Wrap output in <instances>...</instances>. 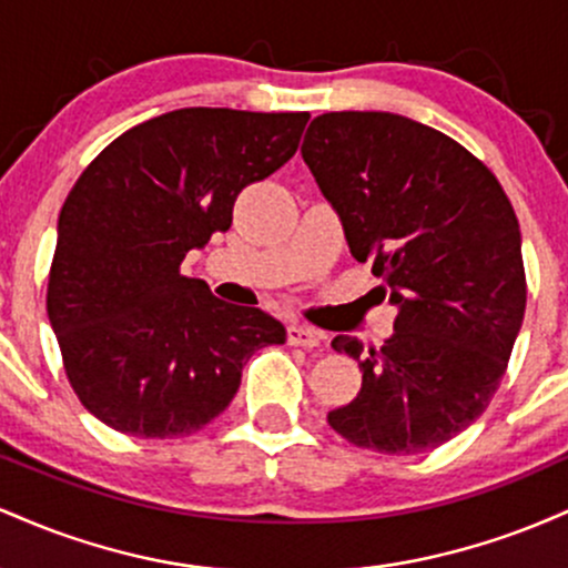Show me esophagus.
Listing matches in <instances>:
<instances>
[{"label":"esophagus","mask_w":568,"mask_h":568,"mask_svg":"<svg viewBox=\"0 0 568 568\" xmlns=\"http://www.w3.org/2000/svg\"><path fill=\"white\" fill-rule=\"evenodd\" d=\"M288 344L291 347H304V349H315L321 344V334L310 325L302 323H291L288 325Z\"/></svg>","instance_id":"esophagus-1"}]
</instances>
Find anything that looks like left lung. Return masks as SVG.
<instances>
[{
  "label": "left lung",
  "instance_id": "obj_1",
  "mask_svg": "<svg viewBox=\"0 0 568 568\" xmlns=\"http://www.w3.org/2000/svg\"><path fill=\"white\" fill-rule=\"evenodd\" d=\"M302 158L336 207L349 253L397 304L379 349L338 334L363 387L328 410L342 438L382 454L448 443L488 408L526 312L520 230L505 189L462 143L389 112L312 120Z\"/></svg>",
  "mask_w": 568,
  "mask_h": 568
}]
</instances>
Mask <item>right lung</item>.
Wrapping results in <instances>:
<instances>
[{
  "label": "right lung",
  "mask_w": 568,
  "mask_h": 568,
  "mask_svg": "<svg viewBox=\"0 0 568 568\" xmlns=\"http://www.w3.org/2000/svg\"><path fill=\"white\" fill-rule=\"evenodd\" d=\"M310 112L192 106L125 130L84 168L58 219L48 317L67 379L95 419L135 438L197 433L243 366L285 328L181 275L232 226L245 186L296 154Z\"/></svg>",
  "instance_id": "add662e5"
}]
</instances>
